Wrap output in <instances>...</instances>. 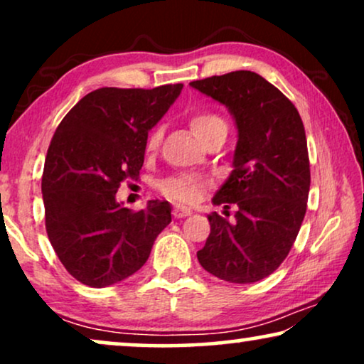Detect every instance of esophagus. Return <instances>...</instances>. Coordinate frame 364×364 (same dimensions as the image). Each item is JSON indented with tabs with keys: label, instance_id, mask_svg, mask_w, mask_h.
<instances>
[{
	"label": "esophagus",
	"instance_id": "obj_1",
	"mask_svg": "<svg viewBox=\"0 0 364 364\" xmlns=\"http://www.w3.org/2000/svg\"><path fill=\"white\" fill-rule=\"evenodd\" d=\"M192 213V210L191 208H187V207H182V205H176L173 207V210H172V215L176 217V218H183V217H188Z\"/></svg>",
	"mask_w": 364,
	"mask_h": 364
}]
</instances>
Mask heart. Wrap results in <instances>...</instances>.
Masks as SVG:
<instances>
[{
    "label": "heart",
    "instance_id": "heart-1",
    "mask_svg": "<svg viewBox=\"0 0 364 364\" xmlns=\"http://www.w3.org/2000/svg\"><path fill=\"white\" fill-rule=\"evenodd\" d=\"M188 124L193 134L205 141L210 134L217 131H225L227 132V122L220 114L210 109H197L188 116ZM161 142V129H154L149 134L147 142H146V151L154 152ZM161 192L164 196L172 198L178 203H196L202 198L203 192L207 188V181L196 173H181V176H173L166 178L161 183Z\"/></svg>",
    "mask_w": 364,
    "mask_h": 364
}]
</instances>
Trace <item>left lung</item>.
Returning a JSON list of instances; mask_svg holds the SVG:
<instances>
[{
    "label": "left lung",
    "instance_id": "obj_1",
    "mask_svg": "<svg viewBox=\"0 0 364 364\" xmlns=\"http://www.w3.org/2000/svg\"><path fill=\"white\" fill-rule=\"evenodd\" d=\"M191 86L225 104L238 129L233 171L212 200L235 215H208L210 235L197 258L220 280H263L290 253L306 213L310 159L301 117L280 89L252 71Z\"/></svg>",
    "mask_w": 364,
    "mask_h": 364
}]
</instances>
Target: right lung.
<instances>
[{
    "label": "right lung",
    "mask_w": 364,
    "mask_h": 364,
    "mask_svg": "<svg viewBox=\"0 0 364 364\" xmlns=\"http://www.w3.org/2000/svg\"><path fill=\"white\" fill-rule=\"evenodd\" d=\"M182 87L96 89L54 132L41 181L46 232L64 268L84 285L109 287L136 273L172 220L166 200L136 212L116 193L124 181L139 178L147 134Z\"/></svg>",
    "instance_id": "add662e5"
}]
</instances>
